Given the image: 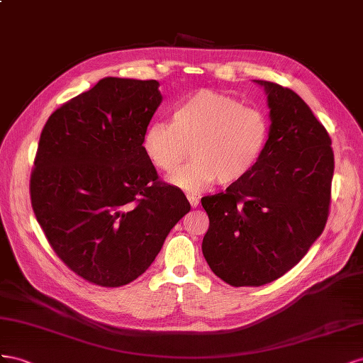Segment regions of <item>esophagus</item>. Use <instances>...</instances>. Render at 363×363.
Returning a JSON list of instances; mask_svg holds the SVG:
<instances>
[{
	"instance_id": "obj_1",
	"label": "esophagus",
	"mask_w": 363,
	"mask_h": 363,
	"mask_svg": "<svg viewBox=\"0 0 363 363\" xmlns=\"http://www.w3.org/2000/svg\"><path fill=\"white\" fill-rule=\"evenodd\" d=\"M187 199H189V202H190V205L193 206V208H196V206L199 205V198H198V196L187 194Z\"/></svg>"
}]
</instances>
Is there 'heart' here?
<instances>
[{
  "instance_id": "b5f03b06",
  "label": "heart",
  "mask_w": 363,
  "mask_h": 363,
  "mask_svg": "<svg viewBox=\"0 0 363 363\" xmlns=\"http://www.w3.org/2000/svg\"><path fill=\"white\" fill-rule=\"evenodd\" d=\"M269 140L264 113L213 89H201L174 108L170 121H153L144 132L143 150L164 173H173L188 156L194 160L172 176L176 187L198 193L216 179L231 185L250 174Z\"/></svg>"
}]
</instances>
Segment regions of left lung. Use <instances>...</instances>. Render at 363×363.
Returning <instances> with one entry per match:
<instances>
[{
    "instance_id": "1",
    "label": "left lung",
    "mask_w": 363,
    "mask_h": 363,
    "mask_svg": "<svg viewBox=\"0 0 363 363\" xmlns=\"http://www.w3.org/2000/svg\"><path fill=\"white\" fill-rule=\"evenodd\" d=\"M254 82L272 121L262 158L225 193L201 201L210 219L203 257L234 287L271 283L307 254L325 228L335 172L331 138L306 101L274 82Z\"/></svg>"
}]
</instances>
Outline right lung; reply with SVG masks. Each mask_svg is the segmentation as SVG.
I'll return each instance as SVG.
<instances>
[{"instance_id": "1", "label": "right lung", "mask_w": 363, "mask_h": 363, "mask_svg": "<svg viewBox=\"0 0 363 363\" xmlns=\"http://www.w3.org/2000/svg\"><path fill=\"white\" fill-rule=\"evenodd\" d=\"M158 86L105 77L57 108L40 133L30 176L36 220L60 260L92 284L137 279L190 211L143 150Z\"/></svg>"}]
</instances>
